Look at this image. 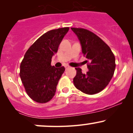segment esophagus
Segmentation results:
<instances>
[{
	"instance_id": "1",
	"label": "esophagus",
	"mask_w": 133,
	"mask_h": 133,
	"mask_svg": "<svg viewBox=\"0 0 133 133\" xmlns=\"http://www.w3.org/2000/svg\"><path fill=\"white\" fill-rule=\"evenodd\" d=\"M64 67H65V69H68L69 68H70L69 65H64Z\"/></svg>"
}]
</instances>
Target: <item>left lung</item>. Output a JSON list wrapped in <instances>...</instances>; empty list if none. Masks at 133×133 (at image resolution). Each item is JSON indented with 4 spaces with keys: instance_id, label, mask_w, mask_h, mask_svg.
Wrapping results in <instances>:
<instances>
[{
    "instance_id": "obj_1",
    "label": "left lung",
    "mask_w": 133,
    "mask_h": 133,
    "mask_svg": "<svg viewBox=\"0 0 133 133\" xmlns=\"http://www.w3.org/2000/svg\"><path fill=\"white\" fill-rule=\"evenodd\" d=\"M71 29L80 41L83 55L90 61L88 64L89 71L85 74L81 68H75L74 86L87 94L99 92L108 86L114 75V55L110 47L95 34L82 28L71 27Z\"/></svg>"
}]
</instances>
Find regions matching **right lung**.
<instances>
[{
  "label": "right lung",
  "instance_id": "obj_1",
  "mask_svg": "<svg viewBox=\"0 0 133 133\" xmlns=\"http://www.w3.org/2000/svg\"><path fill=\"white\" fill-rule=\"evenodd\" d=\"M69 27L49 30L41 36L27 50L20 66V77L27 94L39 103H45L55 95L64 66H52V57Z\"/></svg>",
  "mask_w": 133,
  "mask_h": 133
}]
</instances>
